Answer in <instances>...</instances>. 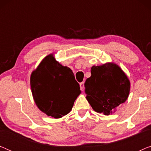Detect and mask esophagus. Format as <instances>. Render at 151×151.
I'll use <instances>...</instances> for the list:
<instances>
[{
  "mask_svg": "<svg viewBox=\"0 0 151 151\" xmlns=\"http://www.w3.org/2000/svg\"><path fill=\"white\" fill-rule=\"evenodd\" d=\"M80 89L82 91H84V83L83 82H81V83H80Z\"/></svg>",
  "mask_w": 151,
  "mask_h": 151,
  "instance_id": "34e87169",
  "label": "esophagus"
}]
</instances>
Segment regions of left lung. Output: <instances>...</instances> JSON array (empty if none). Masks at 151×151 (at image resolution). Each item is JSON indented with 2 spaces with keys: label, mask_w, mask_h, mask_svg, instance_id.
I'll return each mask as SVG.
<instances>
[{
  "label": "left lung",
  "mask_w": 151,
  "mask_h": 151,
  "mask_svg": "<svg viewBox=\"0 0 151 151\" xmlns=\"http://www.w3.org/2000/svg\"><path fill=\"white\" fill-rule=\"evenodd\" d=\"M90 78L84 83L86 100L93 109L109 115L125 102L130 92V81L116 64L93 66Z\"/></svg>",
  "instance_id": "8db88e82"
}]
</instances>
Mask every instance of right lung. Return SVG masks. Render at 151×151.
<instances>
[{
    "label": "right lung",
    "instance_id": "right-lung-1",
    "mask_svg": "<svg viewBox=\"0 0 151 151\" xmlns=\"http://www.w3.org/2000/svg\"><path fill=\"white\" fill-rule=\"evenodd\" d=\"M30 84L37 106L54 118L68 114L81 93L71 69L55 60L53 53L45 57L32 72Z\"/></svg>",
    "mask_w": 151,
    "mask_h": 151
}]
</instances>
